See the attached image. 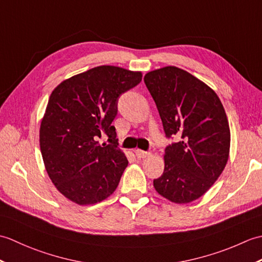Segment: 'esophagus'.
<instances>
[{
    "label": "esophagus",
    "mask_w": 262,
    "mask_h": 262,
    "mask_svg": "<svg viewBox=\"0 0 262 262\" xmlns=\"http://www.w3.org/2000/svg\"><path fill=\"white\" fill-rule=\"evenodd\" d=\"M135 154H136V157L137 158H140V159H143V158H146V157H148L149 154V152H146V151H143V149H136L135 151Z\"/></svg>",
    "instance_id": "esophagus-1"
}]
</instances>
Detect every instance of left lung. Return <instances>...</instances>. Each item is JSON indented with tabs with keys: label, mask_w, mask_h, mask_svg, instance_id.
Masks as SVG:
<instances>
[{
	"label": "left lung",
	"mask_w": 262,
	"mask_h": 262,
	"mask_svg": "<svg viewBox=\"0 0 262 262\" xmlns=\"http://www.w3.org/2000/svg\"><path fill=\"white\" fill-rule=\"evenodd\" d=\"M144 82L157 104L165 136L164 171L153 185L172 203L196 200L219 179L229 160L231 133L220 98L176 66L155 70Z\"/></svg>",
	"instance_id": "8db88e82"
}]
</instances>
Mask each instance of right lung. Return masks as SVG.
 <instances>
[{"label": "right lung", "mask_w": 262, "mask_h": 262, "mask_svg": "<svg viewBox=\"0 0 262 262\" xmlns=\"http://www.w3.org/2000/svg\"><path fill=\"white\" fill-rule=\"evenodd\" d=\"M141 81V72L103 65L70 77L52 92L39 143L49 178L72 202L97 204L118 187L128 160L111 124L118 98ZM102 135L109 144L98 143Z\"/></svg>", "instance_id": "right-lung-1"}]
</instances>
